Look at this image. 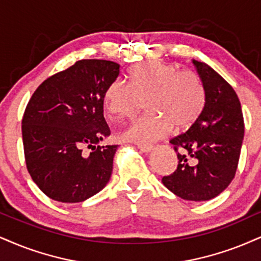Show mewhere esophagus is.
Here are the masks:
<instances>
[{
  "instance_id": "34e87169",
  "label": "esophagus",
  "mask_w": 261,
  "mask_h": 261,
  "mask_svg": "<svg viewBox=\"0 0 261 261\" xmlns=\"http://www.w3.org/2000/svg\"><path fill=\"white\" fill-rule=\"evenodd\" d=\"M137 146L138 149H140L143 152H150L153 147L152 145H150V144H139V143L137 144Z\"/></svg>"
}]
</instances>
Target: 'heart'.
Segmentation results:
<instances>
[{"label": "heart", "instance_id": "1", "mask_svg": "<svg viewBox=\"0 0 261 261\" xmlns=\"http://www.w3.org/2000/svg\"><path fill=\"white\" fill-rule=\"evenodd\" d=\"M130 85L115 80L105 91L106 110L116 117L136 114L141 101L149 115L136 118L123 132L125 139L150 144L168 136L173 125L184 129L197 120L205 104V92L199 77L172 64L146 62L129 71Z\"/></svg>", "mask_w": 261, "mask_h": 261}]
</instances>
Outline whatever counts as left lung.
I'll list each match as a JSON object with an SVG mask.
<instances>
[{
    "mask_svg": "<svg viewBox=\"0 0 261 261\" xmlns=\"http://www.w3.org/2000/svg\"><path fill=\"white\" fill-rule=\"evenodd\" d=\"M192 64L204 87L205 104L191 127L170 139L179 162L162 182L178 197L199 202L217 197L234 178L244 121L232 87L205 63Z\"/></svg>",
    "mask_w": 261,
    "mask_h": 261,
    "instance_id": "1",
    "label": "left lung"
}]
</instances>
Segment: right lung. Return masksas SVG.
<instances>
[{
    "label": "right lung",
    "mask_w": 261,
    "mask_h": 261,
    "mask_svg": "<svg viewBox=\"0 0 261 261\" xmlns=\"http://www.w3.org/2000/svg\"><path fill=\"white\" fill-rule=\"evenodd\" d=\"M118 75L117 63L82 59L44 80L29 100L21 121L27 168L54 201H86L110 180L117 145L98 144L110 136L104 95Z\"/></svg>",
    "instance_id": "1"
}]
</instances>
